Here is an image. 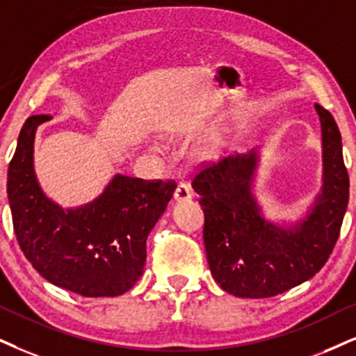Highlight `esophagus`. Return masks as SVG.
<instances>
[{
	"mask_svg": "<svg viewBox=\"0 0 356 356\" xmlns=\"http://www.w3.org/2000/svg\"><path fill=\"white\" fill-rule=\"evenodd\" d=\"M192 197H193V192H192L191 186H188V184H184V182L179 184L177 188H175V192H174V199L177 202H187V200H191Z\"/></svg>",
	"mask_w": 356,
	"mask_h": 356,
	"instance_id": "obj_1",
	"label": "esophagus"
}]
</instances>
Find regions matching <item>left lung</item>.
<instances>
[{"label": "left lung", "instance_id": "obj_1", "mask_svg": "<svg viewBox=\"0 0 356 356\" xmlns=\"http://www.w3.org/2000/svg\"><path fill=\"white\" fill-rule=\"evenodd\" d=\"M322 133V187L302 217L271 222L254 195L261 149L227 157L193 177L211 276L236 298L264 299L302 284L334 250L346 205L348 172L334 116L316 105Z\"/></svg>", "mask_w": 356, "mask_h": 356}]
</instances>
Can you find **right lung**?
<instances>
[{"mask_svg":"<svg viewBox=\"0 0 356 356\" xmlns=\"http://www.w3.org/2000/svg\"><path fill=\"white\" fill-rule=\"evenodd\" d=\"M47 120H26L8 169L17 243L51 284L83 298H116L145 271L147 235L177 186L115 174L92 202L64 209L46 195L34 170L35 131Z\"/></svg>","mask_w":356,"mask_h":356,"instance_id":"obj_1","label":"right lung"}]
</instances>
